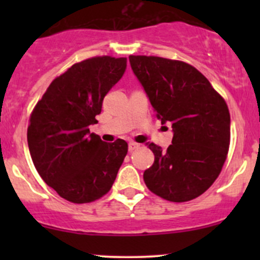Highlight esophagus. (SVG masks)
I'll return each mask as SVG.
<instances>
[{"label":"esophagus","mask_w":260,"mask_h":260,"mask_svg":"<svg viewBox=\"0 0 260 260\" xmlns=\"http://www.w3.org/2000/svg\"><path fill=\"white\" fill-rule=\"evenodd\" d=\"M138 148H140V145H138V143H136V142L128 143V149H129L131 152L135 151V149H138Z\"/></svg>","instance_id":"obj_1"}]
</instances>
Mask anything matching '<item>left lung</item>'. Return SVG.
<instances>
[{"label":"left lung","mask_w":260,"mask_h":260,"mask_svg":"<svg viewBox=\"0 0 260 260\" xmlns=\"http://www.w3.org/2000/svg\"><path fill=\"white\" fill-rule=\"evenodd\" d=\"M131 68L145 89L162 124L171 123L167 151L149 143L154 162L143 174L147 187L165 200L183 203L214 183L230 145L226 103L198 69L157 56H129Z\"/></svg>","instance_id":"obj_1"}]
</instances>
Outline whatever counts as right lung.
I'll use <instances>...</instances> for the list:
<instances>
[{
	"mask_svg": "<svg viewBox=\"0 0 260 260\" xmlns=\"http://www.w3.org/2000/svg\"><path fill=\"white\" fill-rule=\"evenodd\" d=\"M127 69L125 57L96 56L74 64L52 80L30 117L27 143L41 179L62 199L90 203L111 190L128 151L125 141L107 143L95 124L104 96Z\"/></svg>",
	"mask_w": 260,
	"mask_h": 260,
	"instance_id": "1",
	"label": "right lung"
}]
</instances>
